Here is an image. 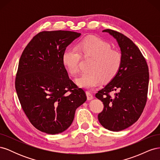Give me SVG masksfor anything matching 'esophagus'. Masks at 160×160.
Masks as SVG:
<instances>
[{
    "instance_id": "1",
    "label": "esophagus",
    "mask_w": 160,
    "mask_h": 160,
    "mask_svg": "<svg viewBox=\"0 0 160 160\" xmlns=\"http://www.w3.org/2000/svg\"><path fill=\"white\" fill-rule=\"evenodd\" d=\"M86 95H87V98H88V100H91V99H93V94L91 93V92L87 91Z\"/></svg>"
}]
</instances>
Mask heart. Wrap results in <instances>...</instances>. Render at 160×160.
Instances as JSON below:
<instances>
[{
    "label": "heart",
    "instance_id": "heart-1",
    "mask_svg": "<svg viewBox=\"0 0 160 160\" xmlns=\"http://www.w3.org/2000/svg\"><path fill=\"white\" fill-rule=\"evenodd\" d=\"M81 56L93 58L89 68L91 71L85 72L76 79L77 83L85 89H93L103 80H112L122 65V54L111 49L110 44L98 37H87L77 45L76 49H67L62 53V65L71 75L79 72Z\"/></svg>",
    "mask_w": 160,
    "mask_h": 160
}]
</instances>
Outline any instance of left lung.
<instances>
[{
    "instance_id": "obj_1",
    "label": "left lung",
    "mask_w": 160,
    "mask_h": 160,
    "mask_svg": "<svg viewBox=\"0 0 160 160\" xmlns=\"http://www.w3.org/2000/svg\"><path fill=\"white\" fill-rule=\"evenodd\" d=\"M103 32L117 41L122 62L117 75L95 95L104 105L98 119L105 129L119 132L136 122L143 112L147 101L149 69L139 48L128 37L111 29ZM111 92L114 93L112 96Z\"/></svg>"
}]
</instances>
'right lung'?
Listing matches in <instances>:
<instances>
[{
    "label": "right lung",
    "mask_w": 160,
    "mask_h": 160,
    "mask_svg": "<svg viewBox=\"0 0 160 160\" xmlns=\"http://www.w3.org/2000/svg\"><path fill=\"white\" fill-rule=\"evenodd\" d=\"M81 33L42 31L32 38L18 62L15 88L21 107L34 127L55 135L71 125L87 100L85 92L69 77L62 53Z\"/></svg>",
    "instance_id": "add662e5"
}]
</instances>
